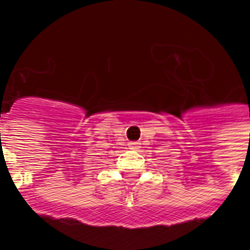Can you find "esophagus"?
Segmentation results:
<instances>
[{
	"label": "esophagus",
	"instance_id": "obj_1",
	"mask_svg": "<svg viewBox=\"0 0 250 250\" xmlns=\"http://www.w3.org/2000/svg\"><path fill=\"white\" fill-rule=\"evenodd\" d=\"M128 147H130V150H138L139 148V143L138 142H130Z\"/></svg>",
	"mask_w": 250,
	"mask_h": 250
}]
</instances>
